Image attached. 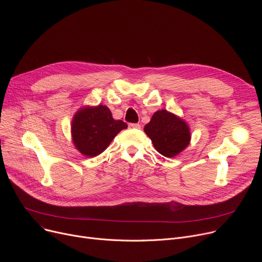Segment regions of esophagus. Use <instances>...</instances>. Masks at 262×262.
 Here are the masks:
<instances>
[{
	"instance_id": "34e87169",
	"label": "esophagus",
	"mask_w": 262,
	"mask_h": 262,
	"mask_svg": "<svg viewBox=\"0 0 262 262\" xmlns=\"http://www.w3.org/2000/svg\"><path fill=\"white\" fill-rule=\"evenodd\" d=\"M128 126L130 128H136V129L141 128V125H140V124H138V123H130V124H128Z\"/></svg>"
}]
</instances>
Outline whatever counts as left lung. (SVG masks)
Masks as SVG:
<instances>
[{
	"instance_id": "1",
	"label": "left lung",
	"mask_w": 262,
	"mask_h": 262,
	"mask_svg": "<svg viewBox=\"0 0 262 262\" xmlns=\"http://www.w3.org/2000/svg\"><path fill=\"white\" fill-rule=\"evenodd\" d=\"M154 147L164 157H175L189 145L191 133L187 122L178 116L161 109L156 112L144 126Z\"/></svg>"
}]
</instances>
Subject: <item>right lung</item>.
Listing matches in <instances>:
<instances>
[{"label": "right lung", "instance_id": "add662e5", "mask_svg": "<svg viewBox=\"0 0 262 262\" xmlns=\"http://www.w3.org/2000/svg\"><path fill=\"white\" fill-rule=\"evenodd\" d=\"M126 127V123L113 118L107 106H84L72 119V142L80 154L95 157L103 153L115 137Z\"/></svg>", "mask_w": 262, "mask_h": 262}]
</instances>
